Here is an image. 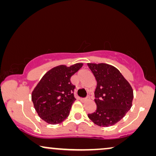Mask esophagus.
Here are the masks:
<instances>
[{
    "instance_id": "34e87169",
    "label": "esophagus",
    "mask_w": 156,
    "mask_h": 156,
    "mask_svg": "<svg viewBox=\"0 0 156 156\" xmlns=\"http://www.w3.org/2000/svg\"><path fill=\"white\" fill-rule=\"evenodd\" d=\"M87 99H88L87 98H81V99H80L81 101H86Z\"/></svg>"
}]
</instances>
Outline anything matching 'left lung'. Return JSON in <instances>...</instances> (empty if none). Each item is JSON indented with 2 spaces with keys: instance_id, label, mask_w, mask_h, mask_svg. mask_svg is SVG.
Segmentation results:
<instances>
[{
  "instance_id": "8db88e82",
  "label": "left lung",
  "mask_w": 156,
  "mask_h": 156,
  "mask_svg": "<svg viewBox=\"0 0 156 156\" xmlns=\"http://www.w3.org/2000/svg\"><path fill=\"white\" fill-rule=\"evenodd\" d=\"M87 65L97 82L94 91L97 110L88 114L89 119L102 127L116 124L131 108L132 87L114 66L105 63Z\"/></svg>"
}]
</instances>
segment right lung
Here are the masks:
<instances>
[{"label": "right lung", "mask_w": 156, "mask_h": 156, "mask_svg": "<svg viewBox=\"0 0 156 156\" xmlns=\"http://www.w3.org/2000/svg\"><path fill=\"white\" fill-rule=\"evenodd\" d=\"M82 63L67 67L59 65L44 74L32 92V101L38 116L50 124H57L69 116L75 86L70 78L81 67Z\"/></svg>", "instance_id": "obj_1"}]
</instances>
